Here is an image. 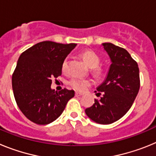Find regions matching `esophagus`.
Segmentation results:
<instances>
[{"instance_id": "1", "label": "esophagus", "mask_w": 156, "mask_h": 156, "mask_svg": "<svg viewBox=\"0 0 156 156\" xmlns=\"http://www.w3.org/2000/svg\"><path fill=\"white\" fill-rule=\"evenodd\" d=\"M75 95H76V97H80V96H82L83 94L79 93V92H76V93H75Z\"/></svg>"}]
</instances>
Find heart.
<instances>
[{
    "instance_id": "heart-1",
    "label": "heart",
    "mask_w": 156,
    "mask_h": 156,
    "mask_svg": "<svg viewBox=\"0 0 156 156\" xmlns=\"http://www.w3.org/2000/svg\"><path fill=\"white\" fill-rule=\"evenodd\" d=\"M82 58L84 60L90 68H92V73L95 76L102 75L104 69L102 66H99V63L101 62L100 57L94 51L90 50H87L82 53ZM67 66H68V58L64 59L62 64V71L63 73H66L67 70ZM69 85L74 90H78V91H83L91 84V81L87 79H82L79 77H73L72 79L69 81Z\"/></svg>"
}]
</instances>
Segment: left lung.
Here are the masks:
<instances>
[{
    "label": "left lung",
    "instance_id": "left-lung-1",
    "mask_svg": "<svg viewBox=\"0 0 156 156\" xmlns=\"http://www.w3.org/2000/svg\"><path fill=\"white\" fill-rule=\"evenodd\" d=\"M111 59L107 78L97 88L100 100L86 108L87 116L100 124H110L121 119L131 108L140 89L137 62L129 52L111 43L102 44Z\"/></svg>",
    "mask_w": 156,
    "mask_h": 156
}]
</instances>
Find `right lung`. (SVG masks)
Wrapping results in <instances>:
<instances>
[{
    "label": "right lung",
    "instance_id": "add662e5",
    "mask_svg": "<svg viewBox=\"0 0 156 156\" xmlns=\"http://www.w3.org/2000/svg\"><path fill=\"white\" fill-rule=\"evenodd\" d=\"M76 44L43 41L21 54L12 75V89L18 107L31 122L39 125L55 120L64 111L74 90L55 91L52 80L62 75V64Z\"/></svg>",
    "mask_w": 156,
    "mask_h": 156
}]
</instances>
